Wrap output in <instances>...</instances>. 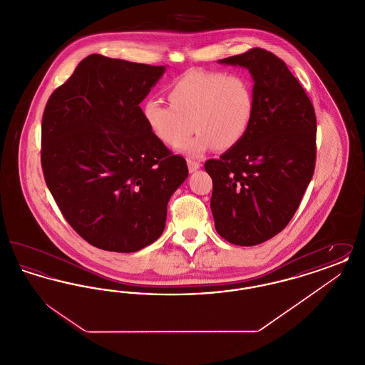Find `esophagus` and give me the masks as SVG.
<instances>
[{"label":"esophagus","instance_id":"34e87169","mask_svg":"<svg viewBox=\"0 0 365 365\" xmlns=\"http://www.w3.org/2000/svg\"><path fill=\"white\" fill-rule=\"evenodd\" d=\"M187 167H189L190 173H195L197 170H200L201 164L198 161H194V160H187Z\"/></svg>","mask_w":365,"mask_h":365}]
</instances>
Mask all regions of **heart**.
<instances>
[{"instance_id":"b5f03b06","label":"heart","mask_w":365,"mask_h":365,"mask_svg":"<svg viewBox=\"0 0 365 365\" xmlns=\"http://www.w3.org/2000/svg\"><path fill=\"white\" fill-rule=\"evenodd\" d=\"M168 100L171 105L146 101L142 116L153 135L168 146L183 142L194 128L197 134L180 148L190 157H201L215 146L219 150L237 146L255 116L253 88L240 73L191 71L170 87Z\"/></svg>"}]
</instances>
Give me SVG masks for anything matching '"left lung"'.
<instances>
[{
	"instance_id": "left-lung-1",
	"label": "left lung",
	"mask_w": 365,
	"mask_h": 365,
	"mask_svg": "<svg viewBox=\"0 0 365 365\" xmlns=\"http://www.w3.org/2000/svg\"><path fill=\"white\" fill-rule=\"evenodd\" d=\"M249 71L255 116L245 138L208 160L215 228L228 242L255 246L289 225L316 160L312 103L287 66L260 48L219 60Z\"/></svg>"
}]
</instances>
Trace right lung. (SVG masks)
<instances>
[{
  "instance_id": "1",
  "label": "right lung",
  "mask_w": 365,
  "mask_h": 365,
  "mask_svg": "<svg viewBox=\"0 0 365 365\" xmlns=\"http://www.w3.org/2000/svg\"><path fill=\"white\" fill-rule=\"evenodd\" d=\"M164 72L90 54L45 108L46 185L71 227L98 249L131 253L155 242L171 195L189 175L139 106Z\"/></svg>"
}]
</instances>
